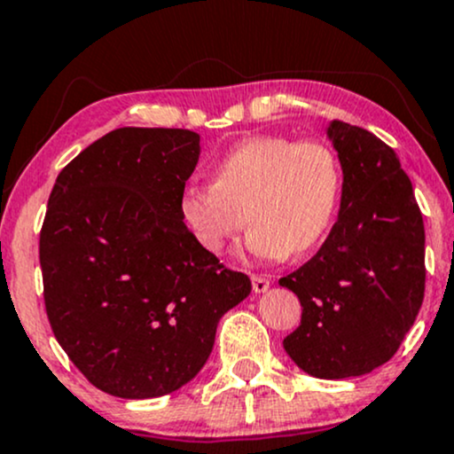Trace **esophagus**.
Segmentation results:
<instances>
[{
	"instance_id": "1",
	"label": "esophagus",
	"mask_w": 454,
	"mask_h": 454,
	"mask_svg": "<svg viewBox=\"0 0 454 454\" xmlns=\"http://www.w3.org/2000/svg\"><path fill=\"white\" fill-rule=\"evenodd\" d=\"M269 286H270V281L267 278H262V275H252V288L256 294L267 293Z\"/></svg>"
}]
</instances>
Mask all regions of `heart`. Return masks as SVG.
<instances>
[{
	"label": "heart",
	"mask_w": 454,
	"mask_h": 454,
	"mask_svg": "<svg viewBox=\"0 0 454 454\" xmlns=\"http://www.w3.org/2000/svg\"><path fill=\"white\" fill-rule=\"evenodd\" d=\"M341 190L340 158L326 143L260 134L217 161L213 184L184 187L179 217L209 254H220L241 232L247 213L254 256H303L331 231Z\"/></svg>",
	"instance_id": "obj_1"
}]
</instances>
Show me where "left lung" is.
Wrapping results in <instances>:
<instances>
[{"mask_svg": "<svg viewBox=\"0 0 454 454\" xmlns=\"http://www.w3.org/2000/svg\"><path fill=\"white\" fill-rule=\"evenodd\" d=\"M343 170L340 217L317 254L279 279L303 314L284 350L322 380L393 358L425 296V226L397 153L367 129L331 121Z\"/></svg>", "mask_w": 454, "mask_h": 454, "instance_id": "8db88e82", "label": "left lung"}]
</instances>
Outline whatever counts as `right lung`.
<instances>
[{"instance_id":"obj_1","label":"right lung","mask_w":454,"mask_h":454,"mask_svg":"<svg viewBox=\"0 0 454 454\" xmlns=\"http://www.w3.org/2000/svg\"><path fill=\"white\" fill-rule=\"evenodd\" d=\"M200 137L119 128L57 176L40 231L44 305L57 341L96 388L151 399L207 363L220 317L252 293L179 217Z\"/></svg>"}]
</instances>
